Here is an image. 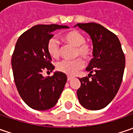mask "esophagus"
Returning a JSON list of instances; mask_svg holds the SVG:
<instances>
[{
  "instance_id": "esophagus-1",
  "label": "esophagus",
  "mask_w": 133,
  "mask_h": 133,
  "mask_svg": "<svg viewBox=\"0 0 133 133\" xmlns=\"http://www.w3.org/2000/svg\"><path fill=\"white\" fill-rule=\"evenodd\" d=\"M72 78H73L72 76H67V80H68V81H71Z\"/></svg>"
}]
</instances>
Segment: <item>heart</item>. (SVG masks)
I'll return each mask as SVG.
<instances>
[{"mask_svg": "<svg viewBox=\"0 0 133 133\" xmlns=\"http://www.w3.org/2000/svg\"><path fill=\"white\" fill-rule=\"evenodd\" d=\"M63 39L67 44L76 47L75 55H80L84 59H89L92 55V49L89 44H87L84 35L76 30H72L63 35ZM47 49L49 55L53 58H58L60 55L61 48L57 39L52 38L49 41ZM84 66V61L81 58H77L73 61L63 60L56 64V69L59 72L66 75H72Z\"/></svg>", "mask_w": 133, "mask_h": 133, "instance_id": "obj_1", "label": "heart"}]
</instances>
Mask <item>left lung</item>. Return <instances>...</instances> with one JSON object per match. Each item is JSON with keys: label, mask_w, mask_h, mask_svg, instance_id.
Wrapping results in <instances>:
<instances>
[{"label": "left lung", "mask_w": 133, "mask_h": 133, "mask_svg": "<svg viewBox=\"0 0 133 133\" xmlns=\"http://www.w3.org/2000/svg\"><path fill=\"white\" fill-rule=\"evenodd\" d=\"M75 26L89 35L93 46V58L86 69L89 74L79 79L78 101L87 110H101L110 104L120 88L125 67L124 54L118 37L103 26L87 23H77Z\"/></svg>", "instance_id": "obj_1"}]
</instances>
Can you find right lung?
Returning <instances> with one entry per match:
<instances>
[{"label": "right lung", "instance_id": "obj_1", "mask_svg": "<svg viewBox=\"0 0 133 133\" xmlns=\"http://www.w3.org/2000/svg\"><path fill=\"white\" fill-rule=\"evenodd\" d=\"M69 26L50 24L36 25L18 39L12 57L15 83L23 101L36 110H46L57 104L67 81L66 74L56 71L44 77L45 70L55 69L47 49L52 32Z\"/></svg>", "mask_w": 133, "mask_h": 133}]
</instances>
